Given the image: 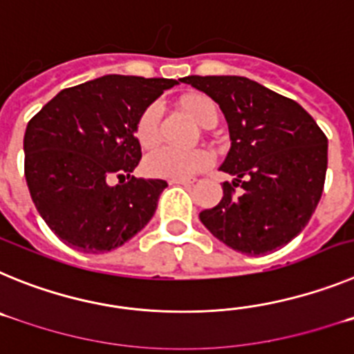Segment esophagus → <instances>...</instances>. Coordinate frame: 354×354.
Returning <instances> with one entry per match:
<instances>
[{
  "label": "esophagus",
  "mask_w": 354,
  "mask_h": 354,
  "mask_svg": "<svg viewBox=\"0 0 354 354\" xmlns=\"http://www.w3.org/2000/svg\"><path fill=\"white\" fill-rule=\"evenodd\" d=\"M195 180L193 179H170L168 180V184H184V186H189V184H193Z\"/></svg>",
  "instance_id": "34e87169"
}]
</instances>
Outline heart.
<instances>
[{"label":"heart","instance_id":"1","mask_svg":"<svg viewBox=\"0 0 354 354\" xmlns=\"http://www.w3.org/2000/svg\"><path fill=\"white\" fill-rule=\"evenodd\" d=\"M183 108L193 120L202 127L216 126L220 111L211 97L204 93H192L183 97ZM159 118H161V106L158 102L147 106L138 117L134 133L142 147L149 149L159 138ZM212 158L207 150L193 149L179 150L171 147H158L150 150L143 161V170L149 177L156 179H192L196 174L209 168Z\"/></svg>","mask_w":354,"mask_h":354}]
</instances>
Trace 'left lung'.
<instances>
[{"label":"left lung","instance_id":"left-lung-1","mask_svg":"<svg viewBox=\"0 0 354 354\" xmlns=\"http://www.w3.org/2000/svg\"><path fill=\"white\" fill-rule=\"evenodd\" d=\"M183 83L218 102L232 142L220 170L234 180L223 183V198L200 212V221L246 255L282 248L306 227L323 195L324 133L298 102L248 77L187 76Z\"/></svg>","mask_w":354,"mask_h":354}]
</instances>
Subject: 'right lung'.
I'll use <instances>...</instances> for the list:
<instances>
[{
  "label": "right lung",
  "instance_id": "add662e5",
  "mask_svg": "<svg viewBox=\"0 0 354 354\" xmlns=\"http://www.w3.org/2000/svg\"><path fill=\"white\" fill-rule=\"evenodd\" d=\"M175 80L108 76L62 90L24 133V175L37 211L67 246L104 253L154 216L161 179H138L134 127L143 109ZM118 178L117 185H109Z\"/></svg>",
  "mask_w": 354,
  "mask_h": 354
}]
</instances>
